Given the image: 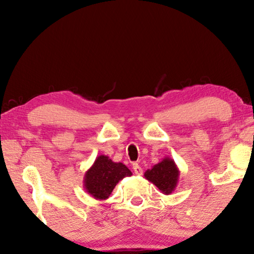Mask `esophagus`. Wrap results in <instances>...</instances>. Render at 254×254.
<instances>
[{"instance_id":"1","label":"esophagus","mask_w":254,"mask_h":254,"mask_svg":"<svg viewBox=\"0 0 254 254\" xmlns=\"http://www.w3.org/2000/svg\"><path fill=\"white\" fill-rule=\"evenodd\" d=\"M133 170H134L135 175H137V176H141L142 172H143V170H142V168L137 164V163H134L133 164Z\"/></svg>"}]
</instances>
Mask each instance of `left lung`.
I'll return each instance as SVG.
<instances>
[{
  "label": "left lung",
  "mask_w": 254,
  "mask_h": 254,
  "mask_svg": "<svg viewBox=\"0 0 254 254\" xmlns=\"http://www.w3.org/2000/svg\"><path fill=\"white\" fill-rule=\"evenodd\" d=\"M180 171L178 166L170 157H164L161 162L144 172L145 179L154 184L163 194H171L179 182Z\"/></svg>",
  "instance_id": "left-lung-1"
}]
</instances>
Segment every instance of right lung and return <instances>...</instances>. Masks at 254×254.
Wrapping results in <instances>:
<instances>
[{
  "instance_id": "obj_1",
  "label": "right lung",
  "mask_w": 254,
  "mask_h": 254,
  "mask_svg": "<svg viewBox=\"0 0 254 254\" xmlns=\"http://www.w3.org/2000/svg\"><path fill=\"white\" fill-rule=\"evenodd\" d=\"M130 176V170L123 163H116L109 156L99 155L85 172L83 185L86 193L96 200H106L117 184Z\"/></svg>"
}]
</instances>
